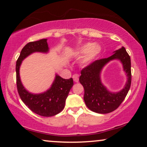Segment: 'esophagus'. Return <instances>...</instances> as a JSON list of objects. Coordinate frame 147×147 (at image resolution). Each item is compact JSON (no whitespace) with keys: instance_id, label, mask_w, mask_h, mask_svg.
<instances>
[{"instance_id":"34e87169","label":"esophagus","mask_w":147,"mask_h":147,"mask_svg":"<svg viewBox=\"0 0 147 147\" xmlns=\"http://www.w3.org/2000/svg\"><path fill=\"white\" fill-rule=\"evenodd\" d=\"M73 79L75 82H79V75L78 74H74L73 76Z\"/></svg>"}]
</instances>
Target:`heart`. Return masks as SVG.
<instances>
[{
	"instance_id": "1",
	"label": "heart",
	"mask_w": 147,
	"mask_h": 147,
	"mask_svg": "<svg viewBox=\"0 0 147 147\" xmlns=\"http://www.w3.org/2000/svg\"><path fill=\"white\" fill-rule=\"evenodd\" d=\"M101 51V48L98 44L88 43L84 44L81 47L76 51L75 55L79 57L82 56L80 59V63L82 65H86L89 64Z\"/></svg>"
}]
</instances>
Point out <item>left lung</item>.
Here are the masks:
<instances>
[{
	"label": "left lung",
	"instance_id": "left-lung-1",
	"mask_svg": "<svg viewBox=\"0 0 147 147\" xmlns=\"http://www.w3.org/2000/svg\"><path fill=\"white\" fill-rule=\"evenodd\" d=\"M113 53L109 57L96 60L81 71L79 80L84 88V102L90 110L96 113H110L118 108L127 95L131 84V63L129 55L124 47ZM116 59L119 60L123 64L127 81L120 91L112 92L102 84L101 72L106 64Z\"/></svg>",
	"mask_w": 147,
	"mask_h": 147
}]
</instances>
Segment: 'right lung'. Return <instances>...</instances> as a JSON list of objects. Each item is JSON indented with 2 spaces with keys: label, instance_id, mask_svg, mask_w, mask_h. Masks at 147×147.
Segmentation results:
<instances>
[{
  "label": "right lung",
  "instance_id": "add662e5",
  "mask_svg": "<svg viewBox=\"0 0 147 147\" xmlns=\"http://www.w3.org/2000/svg\"><path fill=\"white\" fill-rule=\"evenodd\" d=\"M49 50L47 39L30 42L21 50L16 64L17 90L22 101L35 114L46 117L55 116L63 109L66 98L74 85L73 79L65 80L55 74V80L47 91L40 94H33L29 92L23 86L20 78L19 70L22 61L31 54L35 52L47 53Z\"/></svg>",
  "mask_w": 147,
  "mask_h": 147
}]
</instances>
